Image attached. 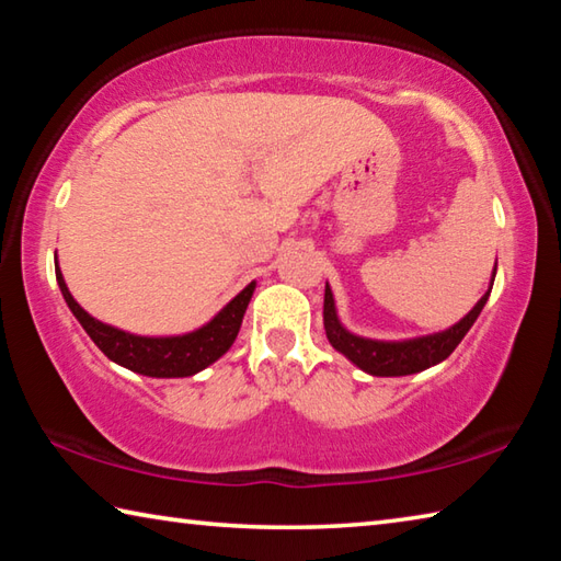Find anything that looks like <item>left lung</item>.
<instances>
[{
	"mask_svg": "<svg viewBox=\"0 0 561 561\" xmlns=\"http://www.w3.org/2000/svg\"><path fill=\"white\" fill-rule=\"evenodd\" d=\"M497 274V264L492 270V279L488 291L482 294L480 301L465 314L460 321H455L453 327L435 331V334H425V336H413V339H398V341H386V339H368V336H358L354 331H348L344 324H341L339 311H336V301H334V291H331L329 282L324 289V329H327V339L329 344L334 346L339 354H344L351 364L358 366L360 371H366L368 376H411V374H421L425 368H431L440 360L448 358L455 346L460 344L468 334L470 327L474 324V319L480 317L482 307L488 304V297L492 291V282H495Z\"/></svg>",
	"mask_w": 561,
	"mask_h": 561,
	"instance_id": "8db88e82",
	"label": "left lung"
}]
</instances>
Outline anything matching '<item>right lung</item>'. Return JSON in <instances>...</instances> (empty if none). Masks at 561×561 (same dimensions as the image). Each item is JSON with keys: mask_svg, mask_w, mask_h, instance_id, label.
Listing matches in <instances>:
<instances>
[{"mask_svg": "<svg viewBox=\"0 0 561 561\" xmlns=\"http://www.w3.org/2000/svg\"><path fill=\"white\" fill-rule=\"evenodd\" d=\"M54 264H56V282H59L64 301L69 304L71 314L79 319V324L91 336L93 344H96L103 354L113 360V364L128 368L133 374L150 376V378L195 376L201 374L203 368L215 364L217 358L225 356L234 344L237 334H240L247 304H250L254 287H257V282H250L234 299L227 301L225 307L217 311L210 321H207V324L197 327L193 331H185V334L140 336L91 317L89 311L71 297V291L64 282L59 260Z\"/></svg>", "mask_w": 561, "mask_h": 561, "instance_id": "obj_1", "label": "right lung"}]
</instances>
